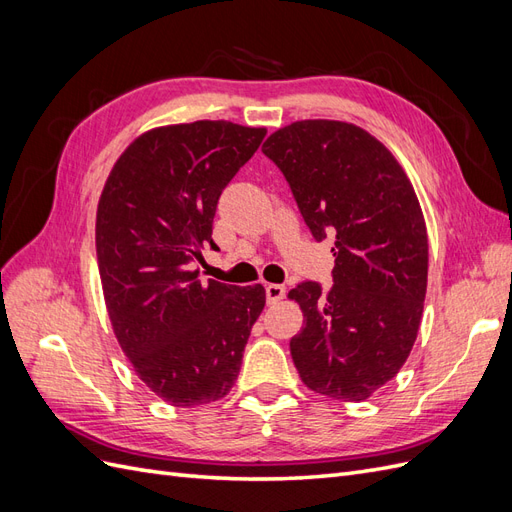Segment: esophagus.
Segmentation results:
<instances>
[{
  "mask_svg": "<svg viewBox=\"0 0 512 512\" xmlns=\"http://www.w3.org/2000/svg\"><path fill=\"white\" fill-rule=\"evenodd\" d=\"M265 292H267V303H269V305H275V303H280V301L284 299L286 288L280 286V284H269V286L265 288Z\"/></svg>",
  "mask_w": 512,
  "mask_h": 512,
  "instance_id": "obj_1",
  "label": "esophagus"
}]
</instances>
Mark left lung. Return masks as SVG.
Masks as SVG:
<instances>
[{
    "mask_svg": "<svg viewBox=\"0 0 512 512\" xmlns=\"http://www.w3.org/2000/svg\"><path fill=\"white\" fill-rule=\"evenodd\" d=\"M262 153L282 170L316 241H333V286L301 282L290 354L309 389L363 401L395 378L414 346L427 290V228L393 153L344 121L273 132Z\"/></svg>",
    "mask_w": 512,
    "mask_h": 512,
    "instance_id": "8db88e82",
    "label": "left lung"
}]
</instances>
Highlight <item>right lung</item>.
Returning a JSON list of instances; mask_svg holds the SVG:
<instances>
[{
	"label": "right lung",
	"instance_id": "right-lung-1",
	"mask_svg": "<svg viewBox=\"0 0 512 512\" xmlns=\"http://www.w3.org/2000/svg\"><path fill=\"white\" fill-rule=\"evenodd\" d=\"M265 128L194 121L156 128L121 153L98 203L96 250L108 316L136 376L177 408L235 384L265 288L198 280L196 260L230 179Z\"/></svg>",
	"mask_w": 512,
	"mask_h": 512
}]
</instances>
